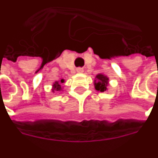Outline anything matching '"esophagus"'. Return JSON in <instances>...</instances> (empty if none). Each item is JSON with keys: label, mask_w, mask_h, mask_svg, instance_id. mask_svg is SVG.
<instances>
[{"label": "esophagus", "mask_w": 158, "mask_h": 158, "mask_svg": "<svg viewBox=\"0 0 158 158\" xmlns=\"http://www.w3.org/2000/svg\"><path fill=\"white\" fill-rule=\"evenodd\" d=\"M76 71L78 72L79 73H84V68H78L77 69H76Z\"/></svg>", "instance_id": "obj_1"}]
</instances>
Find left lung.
Returning a JSON list of instances; mask_svg holds the SVG:
<instances>
[{
    "mask_svg": "<svg viewBox=\"0 0 158 158\" xmlns=\"http://www.w3.org/2000/svg\"><path fill=\"white\" fill-rule=\"evenodd\" d=\"M95 89L98 91L103 92L108 90L109 85V78L102 73H99L96 76V79L94 80Z\"/></svg>",
    "mask_w": 158,
    "mask_h": 158,
    "instance_id": "obj_1",
    "label": "left lung"
}]
</instances>
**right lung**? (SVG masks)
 I'll list each match as a JSON object with an SVG mask.
<instances>
[{"label": "right lung", "mask_w": 158, "mask_h": 158, "mask_svg": "<svg viewBox=\"0 0 158 158\" xmlns=\"http://www.w3.org/2000/svg\"><path fill=\"white\" fill-rule=\"evenodd\" d=\"M61 83H64V79H60V81H56V82L53 84V85H52L53 92H55V91H60V90H62L61 85H60V84H61Z\"/></svg>", "instance_id": "add662e5"}]
</instances>
